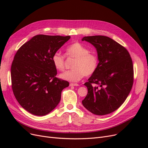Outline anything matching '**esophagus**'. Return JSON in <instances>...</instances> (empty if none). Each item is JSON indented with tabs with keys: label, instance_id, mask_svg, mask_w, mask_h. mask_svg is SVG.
<instances>
[{
	"label": "esophagus",
	"instance_id": "34e87169",
	"mask_svg": "<svg viewBox=\"0 0 148 148\" xmlns=\"http://www.w3.org/2000/svg\"><path fill=\"white\" fill-rule=\"evenodd\" d=\"M79 84L77 83H70V86H78Z\"/></svg>",
	"mask_w": 148,
	"mask_h": 148
}]
</instances>
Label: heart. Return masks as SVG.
I'll return each mask as SVG.
<instances>
[{"instance_id": "obj_1", "label": "heart", "mask_w": 148, "mask_h": 148, "mask_svg": "<svg viewBox=\"0 0 148 148\" xmlns=\"http://www.w3.org/2000/svg\"><path fill=\"white\" fill-rule=\"evenodd\" d=\"M67 56L75 58L73 69L66 70L60 75V77L66 81L77 82L85 75H91L98 66V58L95 53H89L88 49L79 42H75L66 49ZM52 62L55 68L62 71L65 67V58L60 52H56L52 57Z\"/></svg>"}]
</instances>
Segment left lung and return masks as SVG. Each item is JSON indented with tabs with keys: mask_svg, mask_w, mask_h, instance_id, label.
Listing matches in <instances>:
<instances>
[{
	"mask_svg": "<svg viewBox=\"0 0 148 148\" xmlns=\"http://www.w3.org/2000/svg\"><path fill=\"white\" fill-rule=\"evenodd\" d=\"M82 40L96 48L99 60L97 70L84 84L88 94L83 106L93 114H110L122 105L131 91L132 60L126 49L107 36H84Z\"/></svg>",
	"mask_w": 148,
	"mask_h": 148,
	"instance_id": "obj_1",
	"label": "left lung"
}]
</instances>
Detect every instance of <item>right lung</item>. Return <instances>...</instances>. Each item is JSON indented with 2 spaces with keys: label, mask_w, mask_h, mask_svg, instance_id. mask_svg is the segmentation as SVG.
Segmentation results:
<instances>
[{
  "label": "right lung",
  "mask_w": 148,
  "mask_h": 148,
  "mask_svg": "<svg viewBox=\"0 0 148 148\" xmlns=\"http://www.w3.org/2000/svg\"><path fill=\"white\" fill-rule=\"evenodd\" d=\"M70 36L36 35L18 50L11 66L12 87L20 106L29 113L44 116L54 109L62 91L69 83L56 77L52 57Z\"/></svg>",
  "instance_id": "add662e5"
}]
</instances>
